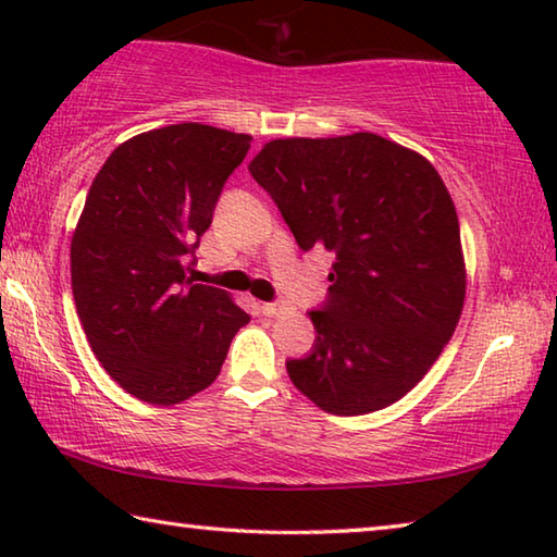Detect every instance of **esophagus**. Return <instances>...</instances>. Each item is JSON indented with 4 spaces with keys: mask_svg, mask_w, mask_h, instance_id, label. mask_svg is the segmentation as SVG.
Listing matches in <instances>:
<instances>
[{
    "mask_svg": "<svg viewBox=\"0 0 557 557\" xmlns=\"http://www.w3.org/2000/svg\"><path fill=\"white\" fill-rule=\"evenodd\" d=\"M260 309H262V314H265V317H280L287 307L282 305V301H265V305H262Z\"/></svg>",
    "mask_w": 557,
    "mask_h": 557,
    "instance_id": "esophagus-1",
    "label": "esophagus"
}]
</instances>
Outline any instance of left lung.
<instances>
[{"mask_svg": "<svg viewBox=\"0 0 557 557\" xmlns=\"http://www.w3.org/2000/svg\"><path fill=\"white\" fill-rule=\"evenodd\" d=\"M250 174L301 250H332L314 346L287 361L297 391L332 414L400 400L437 361L465 307L455 203L425 157L373 132L272 139Z\"/></svg>", "mask_w": 557, "mask_h": 557, "instance_id": "8db88e82", "label": "left lung"}]
</instances>
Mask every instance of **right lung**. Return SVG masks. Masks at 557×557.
Wrapping results in <instances>:
<instances>
[{
	"label": "right lung",
	"instance_id": "1",
	"mask_svg": "<svg viewBox=\"0 0 557 557\" xmlns=\"http://www.w3.org/2000/svg\"><path fill=\"white\" fill-rule=\"evenodd\" d=\"M250 135L201 122L122 143L92 178L71 240L75 309L102 369L135 398L174 405L215 381L250 317L188 270Z\"/></svg>",
	"mask_w": 557,
	"mask_h": 557
}]
</instances>
